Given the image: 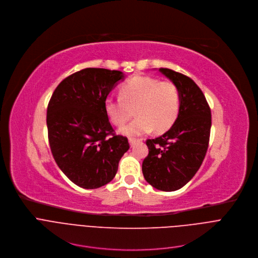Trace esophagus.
<instances>
[{
	"label": "esophagus",
	"instance_id": "esophagus-1",
	"mask_svg": "<svg viewBox=\"0 0 258 258\" xmlns=\"http://www.w3.org/2000/svg\"><path fill=\"white\" fill-rule=\"evenodd\" d=\"M137 141H138V140H136L135 138H130V139H129V143H130L131 146H133Z\"/></svg>",
	"mask_w": 258,
	"mask_h": 258
}]
</instances>
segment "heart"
Listing matches in <instances>:
<instances>
[{"label":"heart","mask_w":258,"mask_h":258,"mask_svg":"<svg viewBox=\"0 0 258 258\" xmlns=\"http://www.w3.org/2000/svg\"><path fill=\"white\" fill-rule=\"evenodd\" d=\"M180 108L177 86L149 76H135L120 88V97L108 96L105 111L110 121L122 126L132 116L137 117L119 131L125 136H140L151 132L164 133L175 123Z\"/></svg>","instance_id":"1"}]
</instances>
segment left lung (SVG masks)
Returning a JSON list of instances; mask_svg holds the SVG:
<instances>
[{
	"instance_id": "obj_1",
	"label": "left lung",
	"mask_w": 258,
	"mask_h": 258,
	"mask_svg": "<svg viewBox=\"0 0 258 258\" xmlns=\"http://www.w3.org/2000/svg\"><path fill=\"white\" fill-rule=\"evenodd\" d=\"M159 71L178 88V117L164 135L148 139V156L142 163L144 179L162 191L185 186L200 168L210 141L212 114L201 89L189 77L171 69Z\"/></svg>"
}]
</instances>
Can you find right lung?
Wrapping results in <instances>:
<instances>
[{"instance_id": "right-lung-1", "label": "right lung", "mask_w": 258, "mask_h": 258, "mask_svg": "<svg viewBox=\"0 0 258 258\" xmlns=\"http://www.w3.org/2000/svg\"><path fill=\"white\" fill-rule=\"evenodd\" d=\"M125 78L117 70L82 69L65 78L49 99L46 126L51 153L61 171L81 188L110 183L129 149L128 139L113 133L105 111V99Z\"/></svg>"}]
</instances>
